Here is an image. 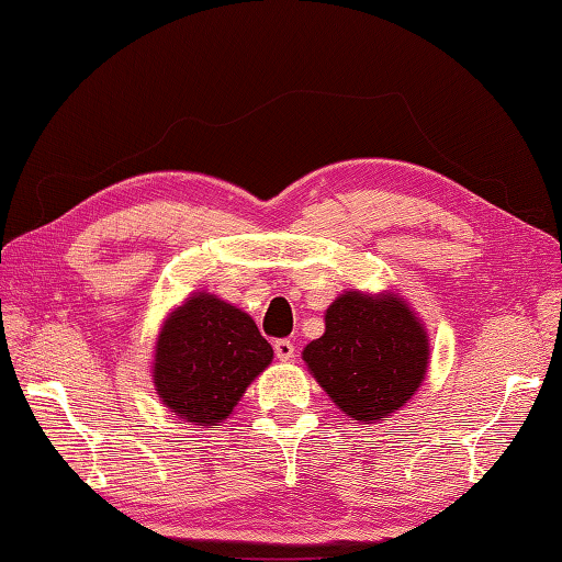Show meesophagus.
Here are the masks:
<instances>
[{
	"label": "esophagus",
	"instance_id": "34e87169",
	"mask_svg": "<svg viewBox=\"0 0 562 562\" xmlns=\"http://www.w3.org/2000/svg\"><path fill=\"white\" fill-rule=\"evenodd\" d=\"M272 348H274V357H278V360H282V362H290L292 357H294V352H296V350H294V342L288 340V338L274 340Z\"/></svg>",
	"mask_w": 562,
	"mask_h": 562
}]
</instances>
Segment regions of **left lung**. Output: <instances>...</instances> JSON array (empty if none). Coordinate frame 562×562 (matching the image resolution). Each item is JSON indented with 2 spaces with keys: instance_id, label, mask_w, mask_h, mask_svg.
Here are the masks:
<instances>
[{
  "instance_id": "1",
  "label": "left lung",
  "mask_w": 562,
  "mask_h": 562,
  "mask_svg": "<svg viewBox=\"0 0 562 562\" xmlns=\"http://www.w3.org/2000/svg\"><path fill=\"white\" fill-rule=\"evenodd\" d=\"M427 333L396 294L348 292L326 312V333L304 348V362L333 403L374 423L408 401L427 369Z\"/></svg>"
}]
</instances>
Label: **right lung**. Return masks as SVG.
<instances>
[{
    "mask_svg": "<svg viewBox=\"0 0 562 562\" xmlns=\"http://www.w3.org/2000/svg\"><path fill=\"white\" fill-rule=\"evenodd\" d=\"M272 360L270 342L248 314L212 294H195L166 321L154 384L183 423L217 425Z\"/></svg>",
    "mask_w": 562,
    "mask_h": 562,
    "instance_id": "1",
    "label": "right lung"
}]
</instances>
